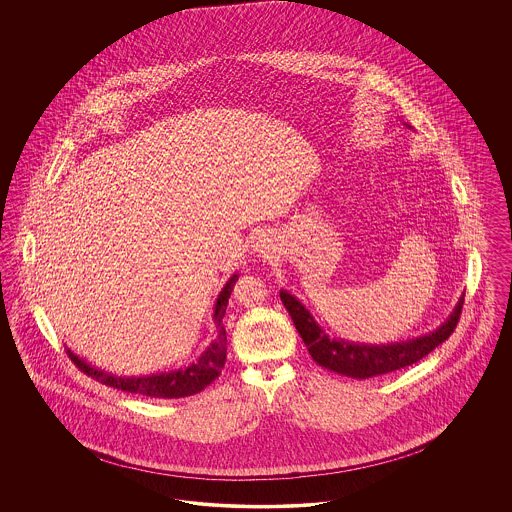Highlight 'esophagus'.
Instances as JSON below:
<instances>
[{"mask_svg":"<svg viewBox=\"0 0 512 512\" xmlns=\"http://www.w3.org/2000/svg\"><path fill=\"white\" fill-rule=\"evenodd\" d=\"M251 247H253V253L257 257H263V259H272L274 257V244H272V238L268 236L267 232L255 234Z\"/></svg>","mask_w":512,"mask_h":512,"instance_id":"34e87169","label":"esophagus"}]
</instances>
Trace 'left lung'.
<instances>
[{
  "instance_id": "obj_1",
  "label": "left lung",
  "mask_w": 512,
  "mask_h": 512,
  "mask_svg": "<svg viewBox=\"0 0 512 512\" xmlns=\"http://www.w3.org/2000/svg\"><path fill=\"white\" fill-rule=\"evenodd\" d=\"M405 126L411 128L409 124ZM280 299L315 363L332 372H338L341 376L366 380L414 365L430 351H434L439 343L447 340L461 317L464 295L457 301L453 313L434 332L422 334L413 340L391 343H359L332 338L295 295L288 290H280Z\"/></svg>"
}]
</instances>
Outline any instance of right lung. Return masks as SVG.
I'll return each mask as SVG.
<instances>
[{
    "instance_id": "right-lung-1",
    "label": "right lung",
    "mask_w": 512,
    "mask_h": 512,
    "mask_svg": "<svg viewBox=\"0 0 512 512\" xmlns=\"http://www.w3.org/2000/svg\"><path fill=\"white\" fill-rule=\"evenodd\" d=\"M238 278H240V274L234 272L228 278V282L224 284V288L220 290L215 307H213V320L217 324V332H215L217 336L192 365L174 368L169 372H155V374H142V376H119V374L101 370L98 366L88 363L86 359H80L69 347H67V353L74 365L78 366L84 374L92 376L94 380H98L105 386L117 388V390L155 397V399H178V397H188V395L199 393V391L205 390L215 378H219L220 370L226 361V330H224L222 318L226 315L228 299H230V293L234 290Z\"/></svg>"
}]
</instances>
